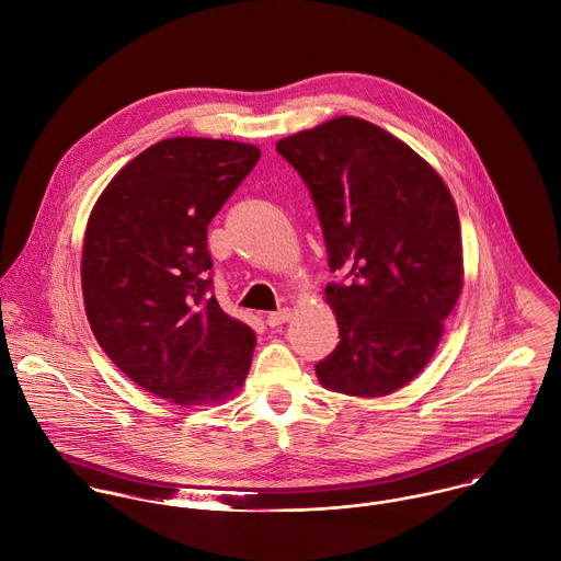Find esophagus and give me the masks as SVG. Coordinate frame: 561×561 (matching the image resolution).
Here are the masks:
<instances>
[{"instance_id": "obj_1", "label": "esophagus", "mask_w": 561, "mask_h": 561, "mask_svg": "<svg viewBox=\"0 0 561 561\" xmlns=\"http://www.w3.org/2000/svg\"><path fill=\"white\" fill-rule=\"evenodd\" d=\"M290 317H293V312H290L288 308H282V310H277V312H271V314L266 317V323H268L271 328H277V325L290 321Z\"/></svg>"}]
</instances>
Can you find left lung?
<instances>
[{
  "mask_svg": "<svg viewBox=\"0 0 561 561\" xmlns=\"http://www.w3.org/2000/svg\"><path fill=\"white\" fill-rule=\"evenodd\" d=\"M319 211L336 350L317 365L328 391L382 398L424 371L463 290L455 198L439 172L389 130L341 115L277 141Z\"/></svg>",
  "mask_w": 561,
  "mask_h": 561,
  "instance_id": "1",
  "label": "left lung"
}]
</instances>
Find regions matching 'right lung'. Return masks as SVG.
Segmentation results:
<instances>
[{"label":"right lung","instance_id":"1","mask_svg":"<svg viewBox=\"0 0 561 561\" xmlns=\"http://www.w3.org/2000/svg\"><path fill=\"white\" fill-rule=\"evenodd\" d=\"M260 154L231 139H161L108 181L87 220L91 332L126 378L176 407L225 402L251 369L255 332L209 295L207 225Z\"/></svg>","mask_w":561,"mask_h":561}]
</instances>
